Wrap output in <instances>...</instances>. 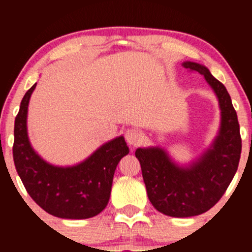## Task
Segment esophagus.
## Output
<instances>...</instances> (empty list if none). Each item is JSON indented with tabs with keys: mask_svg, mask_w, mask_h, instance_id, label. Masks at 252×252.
Returning a JSON list of instances; mask_svg holds the SVG:
<instances>
[{
	"mask_svg": "<svg viewBox=\"0 0 252 252\" xmlns=\"http://www.w3.org/2000/svg\"><path fill=\"white\" fill-rule=\"evenodd\" d=\"M126 140L130 146H138V144L142 143L143 136L141 134L140 130L135 128H130V129H126Z\"/></svg>",
	"mask_w": 252,
	"mask_h": 252,
	"instance_id": "esophagus-1",
	"label": "esophagus"
}]
</instances>
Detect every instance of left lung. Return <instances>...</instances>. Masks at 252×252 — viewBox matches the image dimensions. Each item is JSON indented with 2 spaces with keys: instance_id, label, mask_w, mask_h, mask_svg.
<instances>
[{
  "instance_id": "1",
  "label": "left lung",
  "mask_w": 252,
  "mask_h": 252,
  "mask_svg": "<svg viewBox=\"0 0 252 252\" xmlns=\"http://www.w3.org/2000/svg\"><path fill=\"white\" fill-rule=\"evenodd\" d=\"M182 66L202 74L218 97L221 122L215 142L189 167L178 166L158 147L135 152L150 202L158 212L176 218L201 215L215 206L232 181L242 153L238 118L226 88L200 63Z\"/></svg>"
}]
</instances>
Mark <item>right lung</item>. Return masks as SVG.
<instances>
[{"label": "right lung", "mask_w": 252, "mask_h": 252, "mask_svg": "<svg viewBox=\"0 0 252 252\" xmlns=\"http://www.w3.org/2000/svg\"><path fill=\"white\" fill-rule=\"evenodd\" d=\"M35 86L26 92L15 118L13 158L17 174L32 199L50 215L63 219L97 216L109 202L118 162L129 153L124 137L103 144L76 166L47 163L32 148L27 134L28 103Z\"/></svg>", "instance_id": "1"}]
</instances>
